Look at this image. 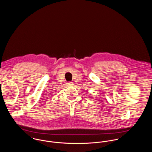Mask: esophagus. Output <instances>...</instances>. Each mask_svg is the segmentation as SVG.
<instances>
[{
  "instance_id": "obj_1",
  "label": "esophagus",
  "mask_w": 152,
  "mask_h": 152,
  "mask_svg": "<svg viewBox=\"0 0 152 152\" xmlns=\"http://www.w3.org/2000/svg\"><path fill=\"white\" fill-rule=\"evenodd\" d=\"M67 84H68V86H72L73 85V82L72 81H69V82H68V83H67Z\"/></svg>"
}]
</instances>
